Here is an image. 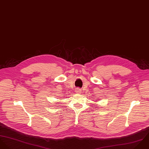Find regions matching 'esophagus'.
Instances as JSON below:
<instances>
[{
	"label": "esophagus",
	"mask_w": 149,
	"mask_h": 149,
	"mask_svg": "<svg viewBox=\"0 0 149 149\" xmlns=\"http://www.w3.org/2000/svg\"><path fill=\"white\" fill-rule=\"evenodd\" d=\"M81 92V90L80 89H79V88H78V89L75 90V93H77V94H80Z\"/></svg>",
	"instance_id": "1"
}]
</instances>
